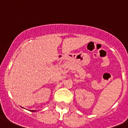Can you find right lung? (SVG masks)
<instances>
[{"label":"right lung","instance_id":"right-lung-1","mask_svg":"<svg viewBox=\"0 0 128 128\" xmlns=\"http://www.w3.org/2000/svg\"><path fill=\"white\" fill-rule=\"evenodd\" d=\"M30 111H32V112H34V110H30Z\"/></svg>","mask_w":128,"mask_h":128}]
</instances>
